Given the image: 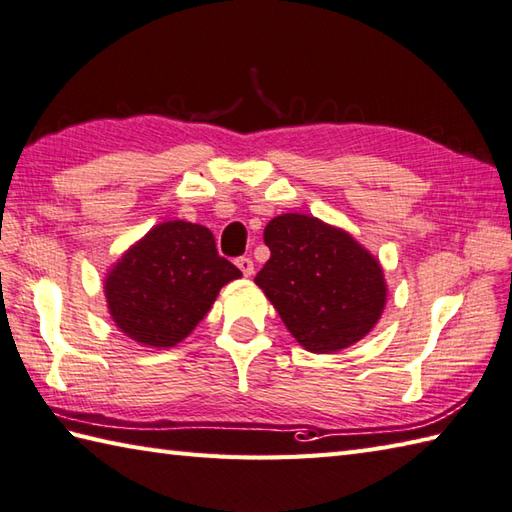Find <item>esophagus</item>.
I'll return each mask as SVG.
<instances>
[{"instance_id": "34e87169", "label": "esophagus", "mask_w": 512, "mask_h": 512, "mask_svg": "<svg viewBox=\"0 0 512 512\" xmlns=\"http://www.w3.org/2000/svg\"><path fill=\"white\" fill-rule=\"evenodd\" d=\"M236 265H238V269L243 271L245 276H252L254 274V260L252 258H247V256L236 258Z\"/></svg>"}]
</instances>
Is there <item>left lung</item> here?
<instances>
[{
  "label": "left lung",
  "mask_w": 512,
  "mask_h": 512,
  "mask_svg": "<svg viewBox=\"0 0 512 512\" xmlns=\"http://www.w3.org/2000/svg\"><path fill=\"white\" fill-rule=\"evenodd\" d=\"M265 245L271 256L254 283L307 351L349 347L382 316V267L347 232L314 216L283 214L265 227Z\"/></svg>",
  "instance_id": "1"
}]
</instances>
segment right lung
<instances>
[{
	"instance_id": "1",
	"label": "right lung",
	"mask_w": 512,
	"mask_h": 512,
	"mask_svg": "<svg viewBox=\"0 0 512 512\" xmlns=\"http://www.w3.org/2000/svg\"><path fill=\"white\" fill-rule=\"evenodd\" d=\"M241 276V269L218 254L207 227L161 223L108 274L110 316L132 340L174 347L205 318L221 287Z\"/></svg>"
}]
</instances>
